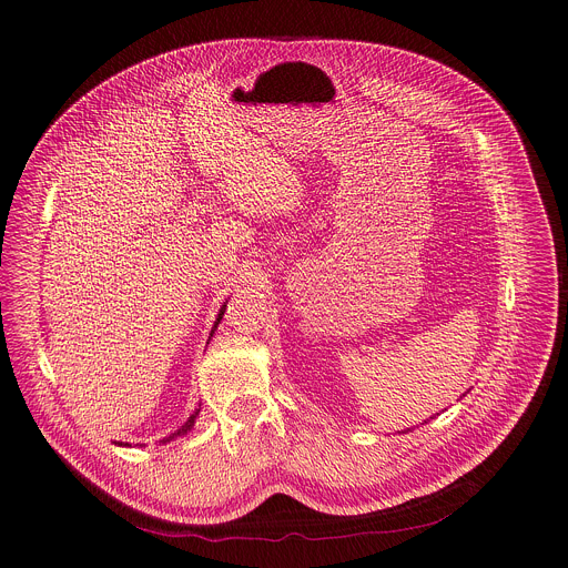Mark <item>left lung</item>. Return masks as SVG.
<instances>
[{
  "mask_svg": "<svg viewBox=\"0 0 568 568\" xmlns=\"http://www.w3.org/2000/svg\"><path fill=\"white\" fill-rule=\"evenodd\" d=\"M407 432H409V429H407Z\"/></svg>",
  "mask_w": 568,
  "mask_h": 568,
  "instance_id": "1",
  "label": "left lung"
}]
</instances>
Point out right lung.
I'll return each instance as SVG.
<instances>
[{"instance_id":"add662e5","label":"right lung","mask_w":568,"mask_h":568,"mask_svg":"<svg viewBox=\"0 0 568 568\" xmlns=\"http://www.w3.org/2000/svg\"><path fill=\"white\" fill-rule=\"evenodd\" d=\"M222 314H224V310H220V314H217V321H215V328H217V323H220V318H222ZM197 414H200V409H195V414L175 432V434H171V436H166L164 440H161V443H171L173 438H178V436H184V434H189L191 429H193V425H195V418H197Z\"/></svg>"}]
</instances>
